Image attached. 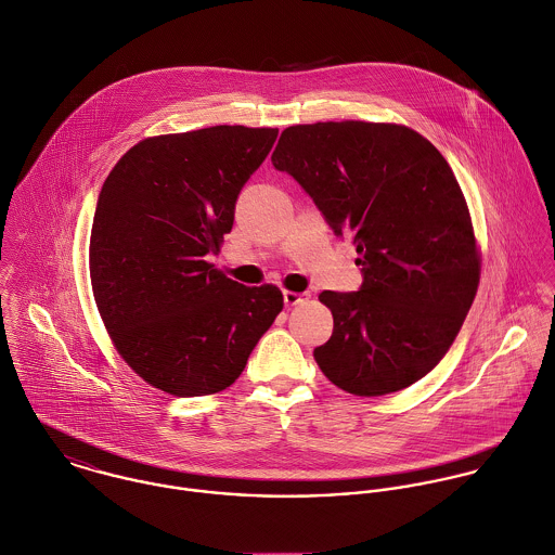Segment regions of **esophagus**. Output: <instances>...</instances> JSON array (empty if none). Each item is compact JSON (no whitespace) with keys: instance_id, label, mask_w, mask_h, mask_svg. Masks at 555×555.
<instances>
[{"instance_id":"1","label":"esophagus","mask_w":555,"mask_h":555,"mask_svg":"<svg viewBox=\"0 0 555 555\" xmlns=\"http://www.w3.org/2000/svg\"><path fill=\"white\" fill-rule=\"evenodd\" d=\"M305 296H307V294H296V292H283V302H285V307H296V305H300V302L305 300Z\"/></svg>"}]
</instances>
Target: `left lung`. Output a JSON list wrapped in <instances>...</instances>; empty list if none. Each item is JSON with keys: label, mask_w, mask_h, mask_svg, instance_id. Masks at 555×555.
I'll return each mask as SVG.
<instances>
[{"label": "left lung", "mask_w": 555, "mask_h": 555, "mask_svg": "<svg viewBox=\"0 0 555 555\" xmlns=\"http://www.w3.org/2000/svg\"><path fill=\"white\" fill-rule=\"evenodd\" d=\"M272 165L356 244L358 292H322L333 336L313 356L358 397L403 390L438 366L474 302L480 259L459 182L408 126L318 121L283 130Z\"/></svg>", "instance_id": "8db88e82"}]
</instances>
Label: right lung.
Listing matches in <instances>:
<instances>
[{
  "label": "right lung",
  "mask_w": 555,
  "mask_h": 555,
  "mask_svg": "<svg viewBox=\"0 0 555 555\" xmlns=\"http://www.w3.org/2000/svg\"><path fill=\"white\" fill-rule=\"evenodd\" d=\"M279 128L212 126L139 141L113 167L90 235L99 313L128 366L173 397L231 386L283 311L206 261Z\"/></svg>",
  "instance_id": "1"
}]
</instances>
